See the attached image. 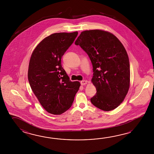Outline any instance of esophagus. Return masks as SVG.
Segmentation results:
<instances>
[{"instance_id":"obj_1","label":"esophagus","mask_w":154,"mask_h":154,"mask_svg":"<svg viewBox=\"0 0 154 154\" xmlns=\"http://www.w3.org/2000/svg\"><path fill=\"white\" fill-rule=\"evenodd\" d=\"M81 83V85H85L86 84H87V81L86 80H82V82H80Z\"/></svg>"}]
</instances>
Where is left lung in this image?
<instances>
[{
  "label": "left lung",
  "instance_id": "obj_1",
  "mask_svg": "<svg viewBox=\"0 0 154 154\" xmlns=\"http://www.w3.org/2000/svg\"><path fill=\"white\" fill-rule=\"evenodd\" d=\"M88 54L93 66L92 82L97 92L90 100L105 111L117 108L123 101L130 85L128 54L112 33L100 29L84 31L76 40Z\"/></svg>",
  "mask_w": 154,
  "mask_h": 154
}]
</instances>
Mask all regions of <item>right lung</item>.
<instances>
[{
    "label": "right lung",
    "instance_id": "obj_1",
    "mask_svg": "<svg viewBox=\"0 0 154 154\" xmlns=\"http://www.w3.org/2000/svg\"><path fill=\"white\" fill-rule=\"evenodd\" d=\"M78 32L55 33L39 43L29 60L28 80L39 103L53 115H60L72 104L80 84L71 82L61 58Z\"/></svg>",
    "mask_w": 154,
    "mask_h": 154
}]
</instances>
